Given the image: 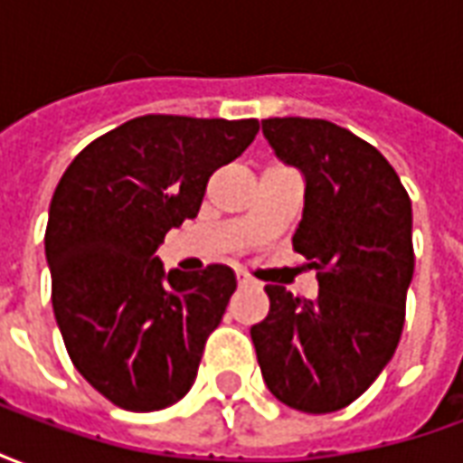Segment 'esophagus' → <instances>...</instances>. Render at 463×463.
Segmentation results:
<instances>
[{
  "label": "esophagus",
  "instance_id": "esophagus-1",
  "mask_svg": "<svg viewBox=\"0 0 463 463\" xmlns=\"http://www.w3.org/2000/svg\"><path fill=\"white\" fill-rule=\"evenodd\" d=\"M238 282H241V285H252V278L250 275H245V272H238Z\"/></svg>",
  "mask_w": 463,
  "mask_h": 463
}]
</instances>
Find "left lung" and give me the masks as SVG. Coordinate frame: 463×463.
Listing matches in <instances>:
<instances>
[{
	"label": "left lung",
	"instance_id": "left-lung-1",
	"mask_svg": "<svg viewBox=\"0 0 463 463\" xmlns=\"http://www.w3.org/2000/svg\"><path fill=\"white\" fill-rule=\"evenodd\" d=\"M262 136L302 173L292 245L317 270L320 292L300 300L265 285L270 312L250 337L275 399L327 414L364 394L399 345L414 275L411 201L387 158L337 123L265 118Z\"/></svg>",
	"mask_w": 463,
	"mask_h": 463
}]
</instances>
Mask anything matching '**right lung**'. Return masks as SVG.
<instances>
[{
  "label": "right lung",
  "mask_w": 463,
  "mask_h": 463,
  "mask_svg": "<svg viewBox=\"0 0 463 463\" xmlns=\"http://www.w3.org/2000/svg\"><path fill=\"white\" fill-rule=\"evenodd\" d=\"M258 131L255 118L138 116L89 143L56 185L44 238L56 325L116 407L156 411L193 387L238 282L228 265L165 272L156 250Z\"/></svg>",
  "instance_id": "right-lung-1"
}]
</instances>
